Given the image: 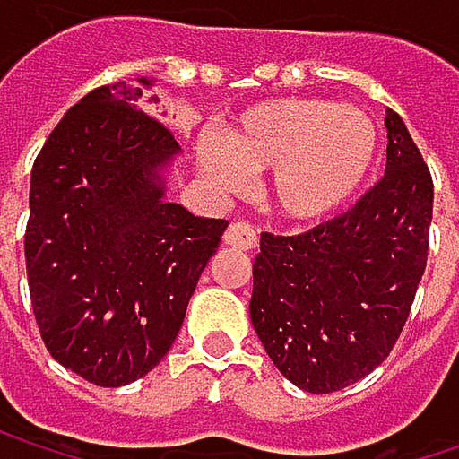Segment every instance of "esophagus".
<instances>
[{
	"label": "esophagus",
	"instance_id": "1",
	"mask_svg": "<svg viewBox=\"0 0 459 459\" xmlns=\"http://www.w3.org/2000/svg\"><path fill=\"white\" fill-rule=\"evenodd\" d=\"M226 244L238 247V249H255L257 247V229L249 223H230L226 230Z\"/></svg>",
	"mask_w": 459,
	"mask_h": 459
}]
</instances>
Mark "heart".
I'll list each match as a JSON object with an SVG mask.
<instances>
[{
  "label": "heart",
  "instance_id": "heart-1",
  "mask_svg": "<svg viewBox=\"0 0 459 459\" xmlns=\"http://www.w3.org/2000/svg\"><path fill=\"white\" fill-rule=\"evenodd\" d=\"M380 153L375 119L326 98L260 100L202 133L196 164L218 194H238L247 175H268V199L290 221H319L348 204Z\"/></svg>",
  "mask_w": 459,
  "mask_h": 459
}]
</instances>
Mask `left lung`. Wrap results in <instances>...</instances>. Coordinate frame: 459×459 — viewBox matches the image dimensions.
Returning <instances> with one entry per match:
<instances>
[{
  "mask_svg": "<svg viewBox=\"0 0 459 459\" xmlns=\"http://www.w3.org/2000/svg\"><path fill=\"white\" fill-rule=\"evenodd\" d=\"M385 127V175L353 210L306 233H260L252 326L308 394L340 391L388 359L425 273L433 178L391 108Z\"/></svg>",
  "mask_w": 459,
  "mask_h": 459,
  "instance_id": "left-lung-1",
  "label": "left lung"
}]
</instances>
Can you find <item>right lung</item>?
<instances>
[{"label":"right lung","instance_id":"obj_1","mask_svg":"<svg viewBox=\"0 0 459 459\" xmlns=\"http://www.w3.org/2000/svg\"><path fill=\"white\" fill-rule=\"evenodd\" d=\"M140 95L127 84L84 95L31 169L34 319L49 356L103 388L127 385L164 359L229 229L164 202L159 167L178 140L140 108Z\"/></svg>","mask_w":459,"mask_h":459}]
</instances>
